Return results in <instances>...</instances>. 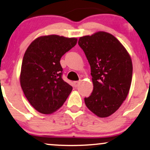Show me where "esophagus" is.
<instances>
[{"mask_svg": "<svg viewBox=\"0 0 150 150\" xmlns=\"http://www.w3.org/2000/svg\"><path fill=\"white\" fill-rule=\"evenodd\" d=\"M80 83V81H74V85L75 87H77L79 86Z\"/></svg>", "mask_w": 150, "mask_h": 150, "instance_id": "obj_1", "label": "esophagus"}]
</instances>
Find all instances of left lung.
Wrapping results in <instances>:
<instances>
[{
    "instance_id": "1",
    "label": "left lung",
    "mask_w": 150,
    "mask_h": 150,
    "mask_svg": "<svg viewBox=\"0 0 150 150\" xmlns=\"http://www.w3.org/2000/svg\"><path fill=\"white\" fill-rule=\"evenodd\" d=\"M79 45L91 67L93 89L85 98L87 107L100 117L114 113L126 100L132 63L126 48L111 34L100 31L80 38Z\"/></svg>"
}]
</instances>
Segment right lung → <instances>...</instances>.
Wrapping results in <instances>:
<instances>
[{
  "label": "right lung",
  "mask_w": 150,
  "mask_h": 150,
  "mask_svg": "<svg viewBox=\"0 0 150 150\" xmlns=\"http://www.w3.org/2000/svg\"><path fill=\"white\" fill-rule=\"evenodd\" d=\"M76 43V38L51 35L37 38L26 49L20 85L26 99L41 113L56 111L71 93L72 87L62 79L60 60Z\"/></svg>",
  "instance_id": "right-lung-1"
}]
</instances>
